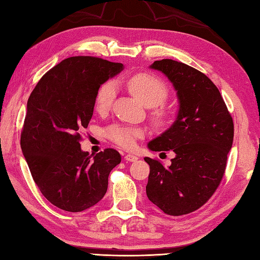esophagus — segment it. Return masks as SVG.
I'll return each instance as SVG.
<instances>
[{
    "mask_svg": "<svg viewBox=\"0 0 260 260\" xmlns=\"http://www.w3.org/2000/svg\"><path fill=\"white\" fill-rule=\"evenodd\" d=\"M137 159H139V157L133 155V154H127V155L125 156V161H127V162H135V161H137Z\"/></svg>",
    "mask_w": 260,
    "mask_h": 260,
    "instance_id": "34e87169",
    "label": "esophagus"
}]
</instances>
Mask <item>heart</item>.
I'll use <instances>...</instances> for the list:
<instances>
[{
  "label": "heart",
  "instance_id": "obj_1",
  "mask_svg": "<svg viewBox=\"0 0 260 260\" xmlns=\"http://www.w3.org/2000/svg\"><path fill=\"white\" fill-rule=\"evenodd\" d=\"M126 85L139 101L150 108L163 104L169 95L168 87L164 82L155 76L148 74H136L132 76L126 80ZM116 91L117 89L114 81H107L101 86L95 98V106L98 112H105L112 106ZM154 115L156 119L162 120L167 117V112L161 108L157 109ZM108 135L118 145L131 148L134 146L136 140L143 136V131L129 126H114L108 131Z\"/></svg>",
  "mask_w": 260,
  "mask_h": 260
}]
</instances>
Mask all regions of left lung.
Listing matches in <instances>:
<instances>
[{"label": "left lung", "mask_w": 260, "mask_h": 260, "mask_svg": "<svg viewBox=\"0 0 260 260\" xmlns=\"http://www.w3.org/2000/svg\"><path fill=\"white\" fill-rule=\"evenodd\" d=\"M150 68L172 84L179 109L173 124L147 144L154 152L172 150L175 156L168 168L144 158L151 169L146 194L164 213L186 214L202 207L220 184L234 142V121L204 74L171 59L154 61Z\"/></svg>", "instance_id": "obj_1"}]
</instances>
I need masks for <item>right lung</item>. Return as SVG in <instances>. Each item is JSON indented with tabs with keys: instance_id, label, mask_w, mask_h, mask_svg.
<instances>
[{
	"instance_id": "obj_1",
	"label": "right lung",
	"mask_w": 260,
	"mask_h": 260,
	"mask_svg": "<svg viewBox=\"0 0 260 260\" xmlns=\"http://www.w3.org/2000/svg\"><path fill=\"white\" fill-rule=\"evenodd\" d=\"M123 69L101 58L70 57L42 77L27 101L22 153L43 197L64 211L101 201L121 161L113 148L96 155L82 151L78 132L89 124L99 88Z\"/></svg>"
}]
</instances>
